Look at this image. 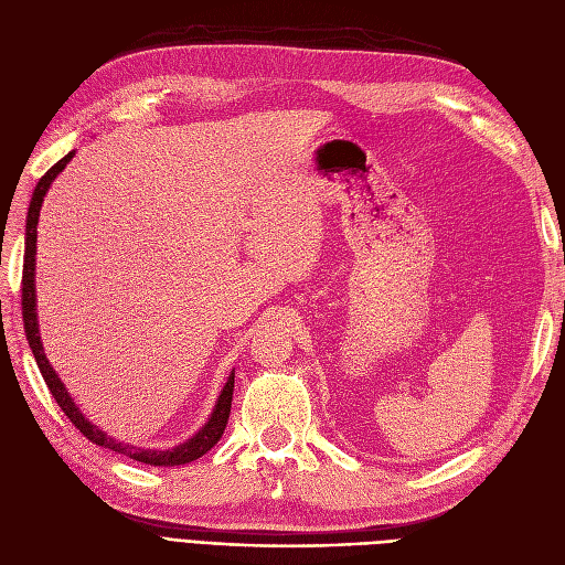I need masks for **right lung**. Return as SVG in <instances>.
Here are the masks:
<instances>
[{"label": "right lung", "mask_w": 565, "mask_h": 565, "mask_svg": "<svg viewBox=\"0 0 565 565\" xmlns=\"http://www.w3.org/2000/svg\"><path fill=\"white\" fill-rule=\"evenodd\" d=\"M75 158V150L67 152L63 160H58L49 172L38 181L35 193H32L30 200V210H28V224H25V259H23V322H25V337L28 344L32 349V355H35L38 367L42 372V377L51 391V396L56 398L58 407L67 415L77 429L87 436L92 443L100 448H108L113 452L127 455L136 461H143V465L150 467H181L193 461L198 457H202L207 450H212L216 446V440L224 434L226 424H228V415H231V401H233V384H235V370H231L228 380L221 388L216 405L212 409L210 419L202 424V429L195 431L191 438L179 443V446L169 448V450H156V448H136V446H127V443H119L113 436H108L106 431H100L94 422H89L84 417L82 409L77 407V403L73 401L71 391L65 388V384L61 382V377L56 374V370L51 367L49 358L44 353V344L40 337V320H38V295H35V262H38V224H40V210L42 202L49 193L51 183L63 172L65 164Z\"/></svg>", "instance_id": "obj_1"}]
</instances>
